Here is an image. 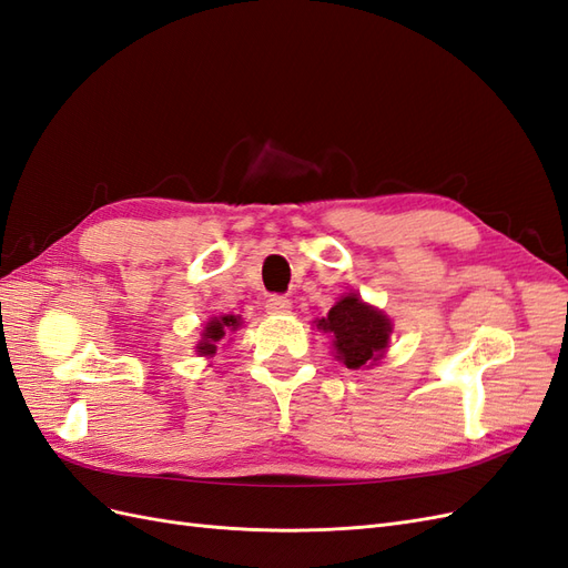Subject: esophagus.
<instances>
[{
    "mask_svg": "<svg viewBox=\"0 0 568 568\" xmlns=\"http://www.w3.org/2000/svg\"><path fill=\"white\" fill-rule=\"evenodd\" d=\"M290 300L287 297H281V295H271L268 300H266V310H268V314H287L290 312Z\"/></svg>",
    "mask_w": 568,
    "mask_h": 568,
    "instance_id": "obj_1",
    "label": "esophagus"
}]
</instances>
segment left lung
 Listing matches in <instances>:
<instances>
[{"label": "left lung", "mask_w": 568, "mask_h": 568, "mask_svg": "<svg viewBox=\"0 0 568 568\" xmlns=\"http://www.w3.org/2000/svg\"><path fill=\"white\" fill-rule=\"evenodd\" d=\"M316 326L333 335L335 356L347 368L374 366L393 333L390 318L354 293L339 297L328 316L316 321Z\"/></svg>", "instance_id": "obj_1"}]
</instances>
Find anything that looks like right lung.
Masks as SVG:
<instances>
[{
  "mask_svg": "<svg viewBox=\"0 0 568 568\" xmlns=\"http://www.w3.org/2000/svg\"><path fill=\"white\" fill-rule=\"evenodd\" d=\"M242 326L240 316L233 314H225V316H214L212 321L206 323V328L202 333V339L197 345L200 356H214L216 354V345L223 343L225 335H231L233 331H237Z\"/></svg>",
  "mask_w": 568,
  "mask_h": 568,
  "instance_id": "obj_1",
  "label": "right lung"
}]
</instances>
